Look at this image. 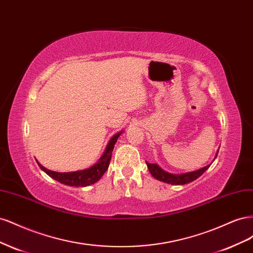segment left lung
<instances>
[{
	"label": "left lung",
	"mask_w": 253,
	"mask_h": 253,
	"mask_svg": "<svg viewBox=\"0 0 253 253\" xmlns=\"http://www.w3.org/2000/svg\"><path fill=\"white\" fill-rule=\"evenodd\" d=\"M217 153H218V151L216 152L214 159L216 158ZM145 163H147L148 169H149L150 173L152 174L153 177L156 178L157 180L163 181V182H167V183H170V185H176V186L186 185V183H189L191 181L197 179L198 177H200V176H202L204 174V172L206 170H208V168L212 164L211 163L210 165H207L206 167L201 168V169L195 170V171H191V172H187V173H180V174H173V173H169V172L165 171L157 164H150L148 162H145Z\"/></svg>",
	"instance_id": "left-lung-1"
}]
</instances>
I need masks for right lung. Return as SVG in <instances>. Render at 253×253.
I'll list each match as a JSON object with an SVG mask.
<instances>
[{
	"label": "right lung",
	"mask_w": 253,
	"mask_h": 253,
	"mask_svg": "<svg viewBox=\"0 0 253 253\" xmlns=\"http://www.w3.org/2000/svg\"><path fill=\"white\" fill-rule=\"evenodd\" d=\"M122 133H124V131L118 132L115 135H113L108 145H106L102 156L99 158V160L95 165L87 168V169L75 171V172L62 173V172L50 171V170L46 169V168H44L39 162H37V163L41 168L42 171H44L48 176H50L51 178H53L61 183H63V185L71 186V187L90 186L100 179L102 177V175L105 173V171L108 170L111 158H112V153H113V150L115 147V143L117 142V139L119 138V136Z\"/></svg>",
	"instance_id": "add662e5"
}]
</instances>
